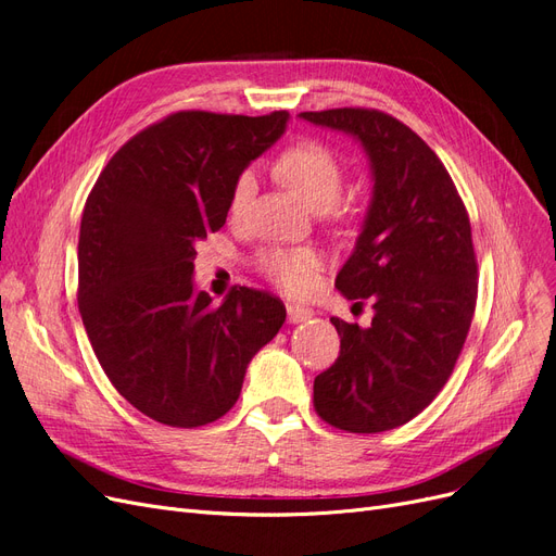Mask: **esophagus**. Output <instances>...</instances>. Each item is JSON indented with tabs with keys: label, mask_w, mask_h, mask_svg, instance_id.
Wrapping results in <instances>:
<instances>
[{
	"label": "esophagus",
	"mask_w": 556,
	"mask_h": 556,
	"mask_svg": "<svg viewBox=\"0 0 556 556\" xmlns=\"http://www.w3.org/2000/svg\"><path fill=\"white\" fill-rule=\"evenodd\" d=\"M315 313L313 308L308 306H299V304H288V319L292 325H299V323H306V319H311Z\"/></svg>",
	"instance_id": "1"
}]
</instances>
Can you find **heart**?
Instances as JSON below:
<instances>
[{"label":"heart","mask_w":556,"mask_h":556,"mask_svg":"<svg viewBox=\"0 0 556 556\" xmlns=\"http://www.w3.org/2000/svg\"><path fill=\"white\" fill-rule=\"evenodd\" d=\"M274 172L285 188H290L311 211L317 213L329 211L339 201L345 185L341 160L336 157L331 148L319 141H301L288 148L278 157ZM252 194H255V176L252 172H243L233 182L229 211L241 213ZM257 266L280 290L304 296L311 294L317 285L323 260L308 248H268L260 252Z\"/></svg>","instance_id":"1"}]
</instances>
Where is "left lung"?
I'll return each instance as SVG.
<instances>
[{"label": "left lung", "mask_w": 556, "mask_h": 556, "mask_svg": "<svg viewBox=\"0 0 556 556\" xmlns=\"http://www.w3.org/2000/svg\"><path fill=\"white\" fill-rule=\"evenodd\" d=\"M355 137L371 162L374 197L339 292L374 299L371 327L331 317L341 352L313 382L327 425L378 433L410 422L443 390L478 299V262L464 201L439 155L376 109L299 113Z\"/></svg>", "instance_id": "8db88e82"}]
</instances>
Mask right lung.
I'll return each mask as SVG.
<instances>
[{"label": "right lung", "mask_w": 556, "mask_h": 556, "mask_svg": "<svg viewBox=\"0 0 556 556\" xmlns=\"http://www.w3.org/2000/svg\"><path fill=\"white\" fill-rule=\"evenodd\" d=\"M288 111H178L109 160L83 208L78 308L104 374L155 422L192 429L237 403L245 368L285 323L282 301L194 292V243L229 213L233 182L271 148Z\"/></svg>", "instance_id": "obj_1"}]
</instances>
